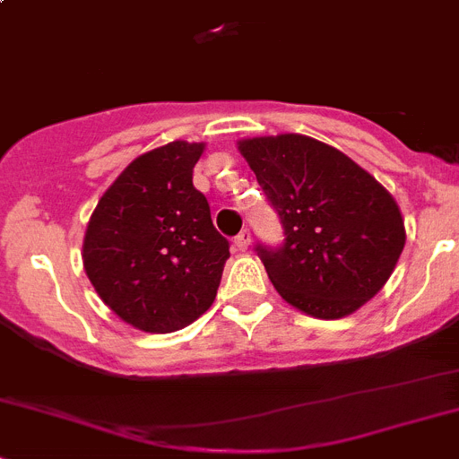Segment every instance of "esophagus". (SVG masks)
<instances>
[{
    "mask_svg": "<svg viewBox=\"0 0 459 459\" xmlns=\"http://www.w3.org/2000/svg\"><path fill=\"white\" fill-rule=\"evenodd\" d=\"M249 243H252V231H249V230H243L234 238V247L238 249V252H245V249L249 247Z\"/></svg>",
    "mask_w": 459,
    "mask_h": 459,
    "instance_id": "1",
    "label": "esophagus"
}]
</instances>
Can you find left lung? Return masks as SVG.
<instances>
[{
	"instance_id": "1",
	"label": "left lung",
	"mask_w": 459,
	"mask_h": 459,
	"mask_svg": "<svg viewBox=\"0 0 459 459\" xmlns=\"http://www.w3.org/2000/svg\"><path fill=\"white\" fill-rule=\"evenodd\" d=\"M282 225L256 252L278 294L307 316L342 318L385 287L404 249L394 196L347 154L302 134L238 141Z\"/></svg>"
}]
</instances>
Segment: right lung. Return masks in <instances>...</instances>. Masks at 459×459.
<instances>
[{
  "mask_svg": "<svg viewBox=\"0 0 459 459\" xmlns=\"http://www.w3.org/2000/svg\"><path fill=\"white\" fill-rule=\"evenodd\" d=\"M203 143L172 141L141 154L94 207L83 267L121 320L150 333L195 323L216 299L228 238L192 183Z\"/></svg>",
  "mask_w": 459,
  "mask_h": 459,
  "instance_id": "right-lung-1",
  "label": "right lung"
}]
</instances>
